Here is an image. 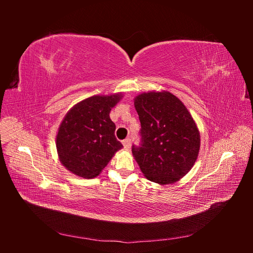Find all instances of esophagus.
Instances as JSON below:
<instances>
[{
	"instance_id": "34e87169",
	"label": "esophagus",
	"mask_w": 253,
	"mask_h": 253,
	"mask_svg": "<svg viewBox=\"0 0 253 253\" xmlns=\"http://www.w3.org/2000/svg\"><path fill=\"white\" fill-rule=\"evenodd\" d=\"M122 144H124V148L126 150H129V148H131V139H125L124 141H122Z\"/></svg>"
}]
</instances>
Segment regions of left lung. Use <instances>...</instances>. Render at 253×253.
Listing matches in <instances>:
<instances>
[{
	"label": "left lung",
	"mask_w": 253,
	"mask_h": 253,
	"mask_svg": "<svg viewBox=\"0 0 253 253\" xmlns=\"http://www.w3.org/2000/svg\"><path fill=\"white\" fill-rule=\"evenodd\" d=\"M141 124L142 143L132 153L141 172L158 185L178 181L192 169L201 134L181 100L167 90H151L134 98Z\"/></svg>",
	"instance_id": "left-lung-1"
}]
</instances>
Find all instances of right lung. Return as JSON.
Wrapping results in <instances>:
<instances>
[{
	"instance_id": "1",
	"label": "right lung",
	"mask_w": 253,
	"mask_h": 253,
	"mask_svg": "<svg viewBox=\"0 0 253 253\" xmlns=\"http://www.w3.org/2000/svg\"><path fill=\"white\" fill-rule=\"evenodd\" d=\"M122 97V93L95 95L66 113L56 136L58 157L66 170L82 178H94L124 148L115 137L116 126L110 118Z\"/></svg>"
}]
</instances>
